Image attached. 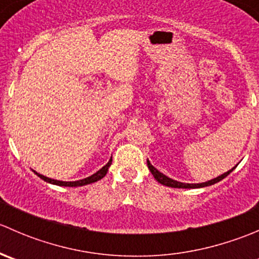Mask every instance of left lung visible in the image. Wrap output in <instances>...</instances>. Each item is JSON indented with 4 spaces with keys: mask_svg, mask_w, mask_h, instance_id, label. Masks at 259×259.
<instances>
[{
    "mask_svg": "<svg viewBox=\"0 0 259 259\" xmlns=\"http://www.w3.org/2000/svg\"><path fill=\"white\" fill-rule=\"evenodd\" d=\"M146 164H148L149 170L151 171V174H153V177L156 179V182H158V183H160V184L165 185V187H171V188H185V189H190V188H204V187H208V185L215 184V183L221 182L222 179L226 178V177L228 176V174H231L232 171H233V169H236V166H237V165H236V166H234V168H232L231 170L227 171V173L222 174V176L217 177V178H214V179H211V180H208V182H205V183H199V184H188V183L177 182V180L170 179V178H169V177L164 176V174L160 173V171H159L158 169L154 168V166L151 165L150 161H149V160H146Z\"/></svg>",
    "mask_w": 259,
    "mask_h": 259,
    "instance_id": "8db88e82",
    "label": "left lung"
}]
</instances>
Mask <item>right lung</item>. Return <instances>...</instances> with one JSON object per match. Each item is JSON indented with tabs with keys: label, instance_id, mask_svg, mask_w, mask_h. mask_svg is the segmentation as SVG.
<instances>
[{
	"label": "right lung",
	"instance_id": "right-lung-1",
	"mask_svg": "<svg viewBox=\"0 0 259 259\" xmlns=\"http://www.w3.org/2000/svg\"><path fill=\"white\" fill-rule=\"evenodd\" d=\"M111 161H113V159H110V160H109V163L106 164V165H104L100 170L96 171L95 174H93V176L88 177V178H85V179L76 180V182H61V180H55V179L48 178V177L41 176V174H38V173H36V174H37L41 179L45 180V182L51 183V184H55V185H61V187H82V185L91 184V183H95V182H98V180L103 179L104 177L106 176V173H108V169H109V166L111 165Z\"/></svg>",
	"mask_w": 259,
	"mask_h": 259
}]
</instances>
